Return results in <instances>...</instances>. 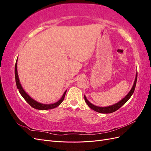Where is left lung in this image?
Segmentation results:
<instances>
[{
	"instance_id": "obj_1",
	"label": "left lung",
	"mask_w": 151,
	"mask_h": 151,
	"mask_svg": "<svg viewBox=\"0 0 151 151\" xmlns=\"http://www.w3.org/2000/svg\"><path fill=\"white\" fill-rule=\"evenodd\" d=\"M137 73L136 74V77L135 79V81H134V84L132 86V88L131 89V90L130 91V92L128 93V94L126 96L122 99L121 101H120L118 103L111 105V106H106V107H99V106H95V105L93 104L92 103H91L88 99L86 98V97L84 96V100L86 103H87V104L88 105L89 107L90 108H91L93 110H94L95 111H97L98 113H111L113 112H115V111L118 110V109L120 108L123 104H124L128 100H129L130 97L132 96V95L133 94L134 91H135V86H136V83H137Z\"/></svg>"
}]
</instances>
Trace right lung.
Returning <instances> with one entry per match:
<instances>
[{
	"label": "right lung",
	"instance_id": "right-lung-1",
	"mask_svg": "<svg viewBox=\"0 0 151 151\" xmlns=\"http://www.w3.org/2000/svg\"><path fill=\"white\" fill-rule=\"evenodd\" d=\"M17 59L16 62V65H15V79H16V86L17 89H19V91L20 94H21V96L23 98L26 100V101L28 103L31 107H33L35 109H40V110H47V109H53L56 108L57 106H58L60 105L62 102L63 101L64 99L65 96L66 94L67 91H65L64 93H63L62 97L60 98V99H59L58 101L56 103H53V104H42L38 103L37 101H36L35 100H34L33 99H32L27 94L24 90L22 88V87L20 83L19 82V77H18V74H17Z\"/></svg>",
	"mask_w": 151,
	"mask_h": 151
}]
</instances>
